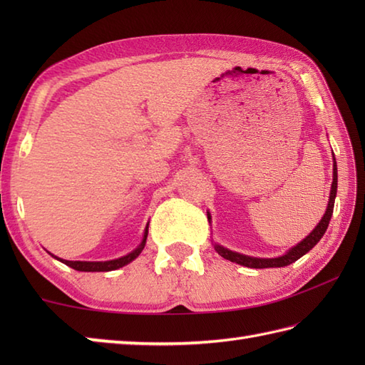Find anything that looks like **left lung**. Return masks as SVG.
Returning <instances> with one entry per match:
<instances>
[{"label":"left lung","instance_id":"8db88e82","mask_svg":"<svg viewBox=\"0 0 365 365\" xmlns=\"http://www.w3.org/2000/svg\"><path fill=\"white\" fill-rule=\"evenodd\" d=\"M336 195H337V163L334 158V168H332V187H331V195H329V202H328V208L324 212L322 221L317 224L315 229L309 234L302 242H299L297 246H293L292 250L287 251L281 257H274V259H259V257H250V255L240 254V252H234L227 250V247H222L220 245H215V250L218 252L221 257L227 259L230 262H235L238 265H243L247 268H279V267H287L290 263L297 262L299 257H302L306 252H309L312 247L320 242L322 237L327 232L331 216H332V210H334V200H336ZM210 220V218H208Z\"/></svg>","mask_w":365,"mask_h":365}]
</instances>
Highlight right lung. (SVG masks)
<instances>
[{
    "label": "right lung",
    "instance_id": "obj_1",
    "mask_svg": "<svg viewBox=\"0 0 365 365\" xmlns=\"http://www.w3.org/2000/svg\"><path fill=\"white\" fill-rule=\"evenodd\" d=\"M147 234H149V224H147V226H145L141 245H139L135 251H131L130 254L123 255V257H120V259L106 260V262H81V260H63V259L56 257V255H53V257L58 259L59 262L66 263L67 267H71V268H73L76 271H113V269H118V268L125 267L127 263H130L131 260H135L138 255L141 254V251L144 250V246H145Z\"/></svg>",
    "mask_w": 365,
    "mask_h": 365
}]
</instances>
